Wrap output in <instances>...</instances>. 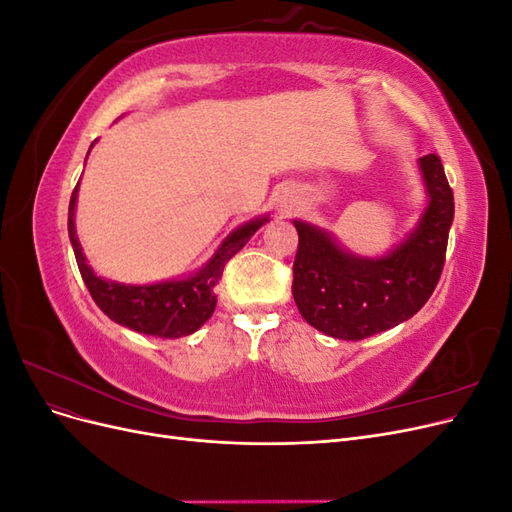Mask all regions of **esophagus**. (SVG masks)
Wrapping results in <instances>:
<instances>
[{
    "label": "esophagus",
    "instance_id": "34e87169",
    "mask_svg": "<svg viewBox=\"0 0 512 512\" xmlns=\"http://www.w3.org/2000/svg\"><path fill=\"white\" fill-rule=\"evenodd\" d=\"M297 194H294L292 188H282L280 194L275 196V209L280 213H290L294 209V205H297Z\"/></svg>",
    "mask_w": 512,
    "mask_h": 512
}]
</instances>
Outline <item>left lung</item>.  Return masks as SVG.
<instances>
[{
	"label": "left lung",
	"instance_id": "obj_1",
	"mask_svg": "<svg viewBox=\"0 0 512 512\" xmlns=\"http://www.w3.org/2000/svg\"><path fill=\"white\" fill-rule=\"evenodd\" d=\"M427 205L416 226L382 256H359L316 224L292 220L299 232L292 297L314 329L359 342L412 318L436 288L455 218L453 190L436 153L418 158Z\"/></svg>",
	"mask_w": 512,
	"mask_h": 512
}]
</instances>
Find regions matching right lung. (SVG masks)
Listing matches in <instances>:
<instances>
[{"mask_svg":"<svg viewBox=\"0 0 512 512\" xmlns=\"http://www.w3.org/2000/svg\"><path fill=\"white\" fill-rule=\"evenodd\" d=\"M91 147H94V143H91ZM76 198H79V183H76L70 198L68 235L76 256V265H79L91 299L96 301V305L108 318L121 324V327L164 339L192 335L203 327L211 318L215 303H218L213 288L220 282L226 262L239 250H243V245L250 241V237L260 226L269 222V215H262V218H254L237 226L218 245V250L207 260V265H203L188 277L153 284H121L104 280L87 262L74 226Z\"/></svg>","mask_w":512,"mask_h":512,"instance_id":"right-lung-1","label":"right lung"}]
</instances>
